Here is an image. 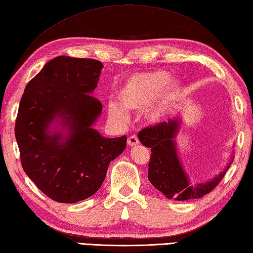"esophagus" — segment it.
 <instances>
[{"mask_svg": "<svg viewBox=\"0 0 253 253\" xmlns=\"http://www.w3.org/2000/svg\"><path fill=\"white\" fill-rule=\"evenodd\" d=\"M127 142H128V145L129 146H135V145H137L139 142V140H138V138H137V136H129L128 137V140H127Z\"/></svg>", "mask_w": 253, "mask_h": 253, "instance_id": "esophagus-1", "label": "esophagus"}]
</instances>
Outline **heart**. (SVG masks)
<instances>
[{"instance_id": "b5f03b06", "label": "heart", "mask_w": 253, "mask_h": 253, "mask_svg": "<svg viewBox=\"0 0 253 253\" xmlns=\"http://www.w3.org/2000/svg\"><path fill=\"white\" fill-rule=\"evenodd\" d=\"M182 89L181 83L178 80H170V74L167 71L138 73L129 77L119 88L118 100L121 106L117 104L109 105L108 114L115 121L126 122L127 111H142L158 98L146 112L149 122L157 123L166 116Z\"/></svg>"}]
</instances>
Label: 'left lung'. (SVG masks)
<instances>
[{
    "label": "left lung",
    "instance_id": "obj_1",
    "mask_svg": "<svg viewBox=\"0 0 253 253\" xmlns=\"http://www.w3.org/2000/svg\"><path fill=\"white\" fill-rule=\"evenodd\" d=\"M178 128V119H169L168 122L146 127L138 132V139L141 144L151 150L148 179L151 185L162 191L168 199L177 201L198 199L218 186L231 164L213 180L191 187L182 170L174 146L173 138Z\"/></svg>",
    "mask_w": 253,
    "mask_h": 253
}]
</instances>
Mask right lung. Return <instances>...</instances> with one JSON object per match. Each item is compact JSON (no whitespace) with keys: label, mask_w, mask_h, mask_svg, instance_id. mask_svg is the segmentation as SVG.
Listing matches in <instances>:
<instances>
[{"label":"right lung","mask_w":253,"mask_h":253,"mask_svg":"<svg viewBox=\"0 0 253 253\" xmlns=\"http://www.w3.org/2000/svg\"><path fill=\"white\" fill-rule=\"evenodd\" d=\"M103 64L93 58L57 56L45 64L24 89L15 121L22 167L36 187L57 203L74 204L93 196L109 164L126 148L127 137L105 138L91 128L103 105L91 93ZM56 116L69 135H49Z\"/></svg>","instance_id":"1"}]
</instances>
